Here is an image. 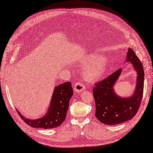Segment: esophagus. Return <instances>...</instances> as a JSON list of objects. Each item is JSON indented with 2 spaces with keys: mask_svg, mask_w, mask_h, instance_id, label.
<instances>
[{
  "mask_svg": "<svg viewBox=\"0 0 153 153\" xmlns=\"http://www.w3.org/2000/svg\"><path fill=\"white\" fill-rule=\"evenodd\" d=\"M84 89H85V88H84L83 84L80 82H76L74 85V91L77 93H79L82 92L83 90H84Z\"/></svg>",
  "mask_w": 153,
  "mask_h": 153,
  "instance_id": "34e87169",
  "label": "esophagus"
}]
</instances>
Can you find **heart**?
<instances>
[{
  "label": "heart",
  "mask_w": 153,
  "mask_h": 153,
  "mask_svg": "<svg viewBox=\"0 0 153 153\" xmlns=\"http://www.w3.org/2000/svg\"><path fill=\"white\" fill-rule=\"evenodd\" d=\"M82 64L86 65L82 69V76L88 82L99 81L104 76L106 70V60L98 55L92 54L87 56L82 60Z\"/></svg>",
  "instance_id": "b5f03b06"
}]
</instances>
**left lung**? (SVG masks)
<instances>
[{
    "label": "left lung",
    "mask_w": 153,
    "mask_h": 153,
    "mask_svg": "<svg viewBox=\"0 0 153 153\" xmlns=\"http://www.w3.org/2000/svg\"><path fill=\"white\" fill-rule=\"evenodd\" d=\"M125 62H131L137 72L136 84L131 97L123 98L117 94L114 86L120 77V68L103 81L95 84L93 96L96 104L95 116L106 125H117L131 120L137 114L143 98L144 72L143 67L135 52L128 48Z\"/></svg>",
    "instance_id": "obj_1"
}]
</instances>
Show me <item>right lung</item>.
Segmentation results:
<instances>
[{"label": "right lung", "instance_id": "obj_1", "mask_svg": "<svg viewBox=\"0 0 153 153\" xmlns=\"http://www.w3.org/2000/svg\"><path fill=\"white\" fill-rule=\"evenodd\" d=\"M73 95L71 83L66 82L55 86L50 101L48 108L42 118L38 119H29L21 114L16 109L22 120L27 125L35 128H53L60 126L66 117L69 109V101Z\"/></svg>", "mask_w": 153, "mask_h": 153}]
</instances>
